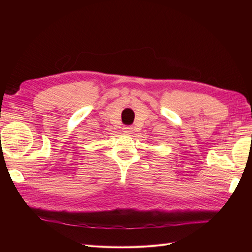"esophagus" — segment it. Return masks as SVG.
<instances>
[{"label": "esophagus", "mask_w": 252, "mask_h": 252, "mask_svg": "<svg viewBox=\"0 0 252 252\" xmlns=\"http://www.w3.org/2000/svg\"><path fill=\"white\" fill-rule=\"evenodd\" d=\"M123 132H125V133H131L132 132V127L131 126H125L123 128Z\"/></svg>", "instance_id": "esophagus-1"}]
</instances>
